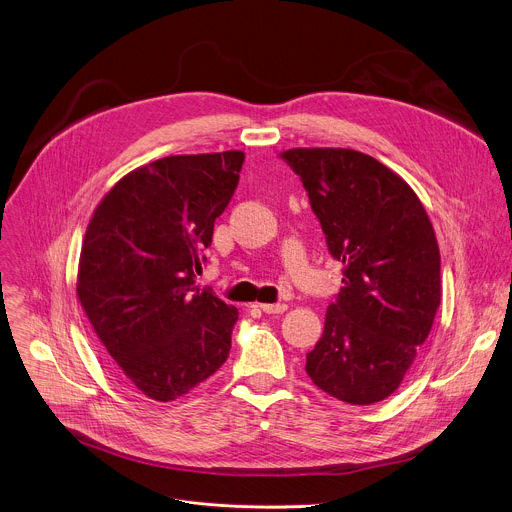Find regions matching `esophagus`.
<instances>
[{
  "label": "esophagus",
  "instance_id": "34e87169",
  "mask_svg": "<svg viewBox=\"0 0 512 512\" xmlns=\"http://www.w3.org/2000/svg\"><path fill=\"white\" fill-rule=\"evenodd\" d=\"M265 314H283L287 310V304H261L259 306Z\"/></svg>",
  "mask_w": 512,
  "mask_h": 512
}]
</instances>
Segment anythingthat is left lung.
<instances>
[{
  "label": "left lung",
  "mask_w": 512,
  "mask_h": 512,
  "mask_svg": "<svg viewBox=\"0 0 512 512\" xmlns=\"http://www.w3.org/2000/svg\"><path fill=\"white\" fill-rule=\"evenodd\" d=\"M281 158L302 178L328 251L344 265L306 373L340 401L373 405L401 385L440 306L433 227L409 184L367 154L296 148Z\"/></svg>",
  "instance_id": "8db88e82"
}]
</instances>
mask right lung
Here are the masks:
<instances>
[{
	"mask_svg": "<svg viewBox=\"0 0 512 512\" xmlns=\"http://www.w3.org/2000/svg\"><path fill=\"white\" fill-rule=\"evenodd\" d=\"M243 152L170 156L121 178L83 241L77 296L115 371L174 401L223 367L239 312L196 287Z\"/></svg>",
	"mask_w": 512,
	"mask_h": 512,
	"instance_id": "right-lung-1",
	"label": "right lung"
}]
</instances>
